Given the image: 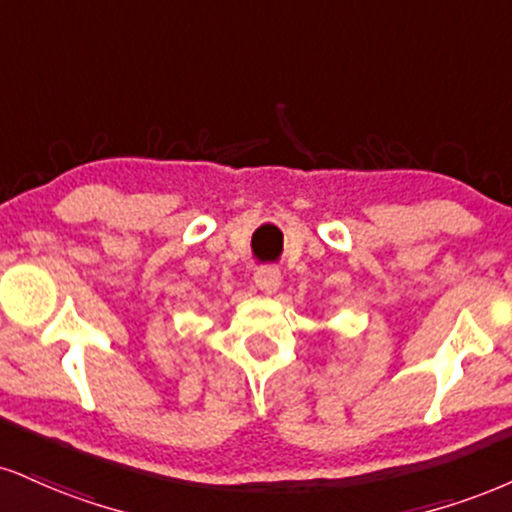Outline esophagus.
<instances>
[{
    "instance_id": "obj_1",
    "label": "esophagus",
    "mask_w": 512,
    "mask_h": 512,
    "mask_svg": "<svg viewBox=\"0 0 512 512\" xmlns=\"http://www.w3.org/2000/svg\"><path fill=\"white\" fill-rule=\"evenodd\" d=\"M255 286L262 293L272 295L281 288V272L276 267H262L255 272Z\"/></svg>"
}]
</instances>
